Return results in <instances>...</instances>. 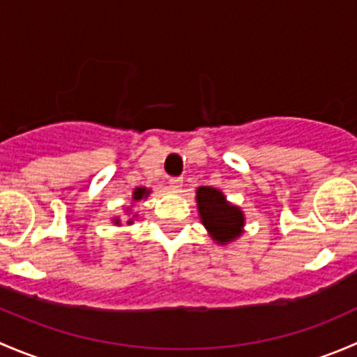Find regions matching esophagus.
<instances>
[{
	"label": "esophagus",
	"instance_id": "34e87169",
	"mask_svg": "<svg viewBox=\"0 0 357 357\" xmlns=\"http://www.w3.org/2000/svg\"><path fill=\"white\" fill-rule=\"evenodd\" d=\"M169 186H171L172 190H181V186H183V178H171L169 179Z\"/></svg>",
	"mask_w": 357,
	"mask_h": 357
}]
</instances>
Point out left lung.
Returning <instances> with one entry per match:
<instances>
[{
  "instance_id": "8db88e82",
  "label": "left lung",
  "mask_w": 357,
  "mask_h": 357,
  "mask_svg": "<svg viewBox=\"0 0 357 357\" xmlns=\"http://www.w3.org/2000/svg\"><path fill=\"white\" fill-rule=\"evenodd\" d=\"M197 202L202 222L219 243L231 242L240 236L243 226V214L238 207L226 202L225 195L212 186H200L197 190Z\"/></svg>"
}]
</instances>
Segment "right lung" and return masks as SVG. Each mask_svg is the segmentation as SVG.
Listing matches in <instances>:
<instances>
[{
    "instance_id": "right-lung-1",
    "label": "right lung",
    "mask_w": 357,
    "mask_h": 357,
    "mask_svg": "<svg viewBox=\"0 0 357 357\" xmlns=\"http://www.w3.org/2000/svg\"><path fill=\"white\" fill-rule=\"evenodd\" d=\"M149 193L150 192H146L145 188H136L135 190V195H132V199H135V200H142L143 197H146V195H149ZM115 222H119V219ZM129 222H131V221H129Z\"/></svg>"
}]
</instances>
